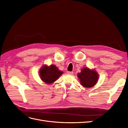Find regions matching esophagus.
<instances>
[{
	"mask_svg": "<svg viewBox=\"0 0 128 128\" xmlns=\"http://www.w3.org/2000/svg\"><path fill=\"white\" fill-rule=\"evenodd\" d=\"M67 73H68V74H69V75H73V72L68 71V72H67Z\"/></svg>",
	"mask_w": 128,
	"mask_h": 128,
	"instance_id": "esophagus-1",
	"label": "esophagus"
}]
</instances>
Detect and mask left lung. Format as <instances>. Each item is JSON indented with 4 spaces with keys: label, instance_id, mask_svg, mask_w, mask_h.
<instances>
[{
    "label": "left lung",
    "instance_id": "obj_1",
    "mask_svg": "<svg viewBox=\"0 0 128 128\" xmlns=\"http://www.w3.org/2000/svg\"><path fill=\"white\" fill-rule=\"evenodd\" d=\"M80 84L84 87L90 88L95 86L98 82V74L94 70H90L87 68L82 69L80 73H78Z\"/></svg>",
    "mask_w": 128,
    "mask_h": 128
}]
</instances>
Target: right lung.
Returning a JSON list of instances; mask_svg holds the SVG:
<instances>
[{
  "label": "right lung",
  "mask_w": 128,
  "mask_h": 128,
  "mask_svg": "<svg viewBox=\"0 0 128 128\" xmlns=\"http://www.w3.org/2000/svg\"><path fill=\"white\" fill-rule=\"evenodd\" d=\"M63 73V72L60 70L54 65H51L48 66L45 65L43 66L39 70L41 80L48 84H52L56 81Z\"/></svg>",
  "instance_id": "right-lung-1"
}]
</instances>
